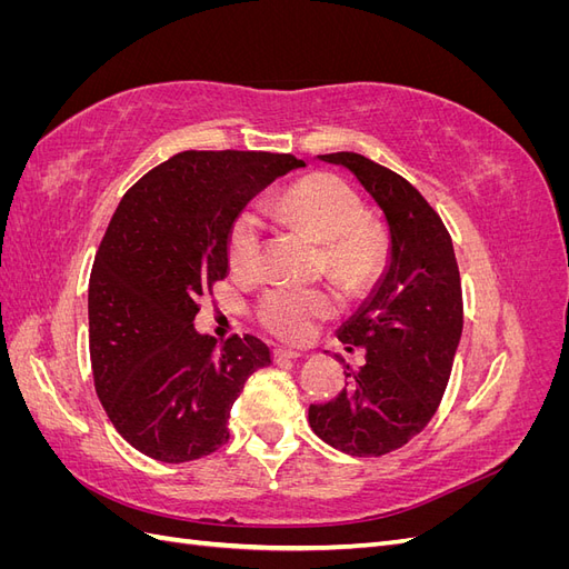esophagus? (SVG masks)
I'll list each match as a JSON object with an SVG mask.
<instances>
[{"instance_id":"1","label":"esophagus","mask_w":569,"mask_h":569,"mask_svg":"<svg viewBox=\"0 0 569 569\" xmlns=\"http://www.w3.org/2000/svg\"><path fill=\"white\" fill-rule=\"evenodd\" d=\"M301 353L299 351H291V349H272V360L274 363H284V360H291V358H299Z\"/></svg>"}]
</instances>
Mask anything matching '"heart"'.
Here are the masks:
<instances>
[{
  "label": "heart",
  "instance_id": "heart-1",
  "mask_svg": "<svg viewBox=\"0 0 569 569\" xmlns=\"http://www.w3.org/2000/svg\"><path fill=\"white\" fill-rule=\"evenodd\" d=\"M282 216L322 242V268L349 291H366L389 266V234L356 189L337 176L318 173L291 184L280 197ZM263 226L253 211H239L228 230V263L239 278L261 268ZM335 297L325 289L272 287L258 301L256 318L263 330L284 341H303L316 325L332 316Z\"/></svg>",
  "mask_w": 569,
  "mask_h": 569
}]
</instances>
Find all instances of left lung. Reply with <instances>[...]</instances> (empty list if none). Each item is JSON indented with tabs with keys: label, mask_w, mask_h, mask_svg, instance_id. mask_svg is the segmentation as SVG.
Here are the masks:
<instances>
[{
	"label": "left lung",
	"mask_w": 569,
	"mask_h": 569,
	"mask_svg": "<svg viewBox=\"0 0 569 569\" xmlns=\"http://www.w3.org/2000/svg\"><path fill=\"white\" fill-rule=\"evenodd\" d=\"M349 168L380 203L391 263L375 295L341 327L349 351L366 349L332 401L308 408L313 432L351 456H385L420 435L449 385L462 332V289L451 234L406 178L353 151L320 153Z\"/></svg>",
	"instance_id": "left-lung-1"
}]
</instances>
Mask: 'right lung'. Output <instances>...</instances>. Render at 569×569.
<instances>
[{
  "label": "right lung",
  "instance_id": "add662e5",
  "mask_svg": "<svg viewBox=\"0 0 569 569\" xmlns=\"http://www.w3.org/2000/svg\"><path fill=\"white\" fill-rule=\"evenodd\" d=\"M301 166L291 153L182 151L120 199L90 272V358L101 406L140 453L187 462L230 439V408L270 349L251 335L218 347L194 318L228 274L234 216Z\"/></svg>",
  "mask_w": 569,
  "mask_h": 569
}]
</instances>
